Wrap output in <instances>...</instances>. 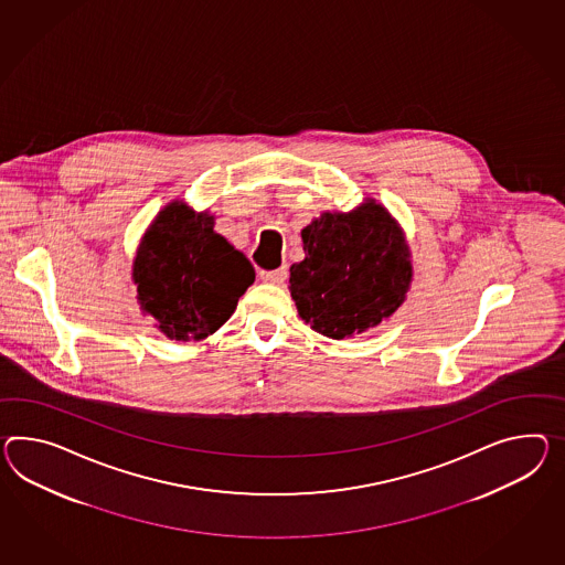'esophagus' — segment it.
Wrapping results in <instances>:
<instances>
[{
	"mask_svg": "<svg viewBox=\"0 0 565 565\" xmlns=\"http://www.w3.org/2000/svg\"><path fill=\"white\" fill-rule=\"evenodd\" d=\"M259 277H262L263 281H267V284L281 286L288 279V269L279 267V269H274V271H259Z\"/></svg>",
	"mask_w": 565,
	"mask_h": 565,
	"instance_id": "esophagus-1",
	"label": "esophagus"
}]
</instances>
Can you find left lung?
I'll return each instance as SVG.
<instances>
[{"label":"left lung","instance_id":"obj_1","mask_svg":"<svg viewBox=\"0 0 565 565\" xmlns=\"http://www.w3.org/2000/svg\"><path fill=\"white\" fill-rule=\"evenodd\" d=\"M302 243L306 257L289 267V291L320 334L339 341L367 331L406 300L411 248L372 198L351 212H322L302 228Z\"/></svg>","mask_w":565,"mask_h":565}]
</instances>
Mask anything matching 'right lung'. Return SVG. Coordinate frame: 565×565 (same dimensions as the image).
<instances>
[{"label":"right lung","mask_w":565,"mask_h":565,"mask_svg":"<svg viewBox=\"0 0 565 565\" xmlns=\"http://www.w3.org/2000/svg\"><path fill=\"white\" fill-rule=\"evenodd\" d=\"M138 303L171 341H200L233 317L255 281L247 257L214 233V216L175 200L138 245L132 263Z\"/></svg>","instance_id":"1"}]
</instances>
